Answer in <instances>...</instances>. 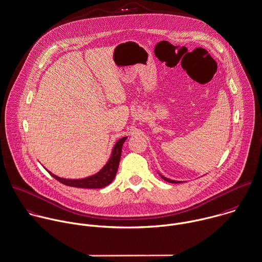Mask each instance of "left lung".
Returning a JSON list of instances; mask_svg holds the SVG:
<instances>
[{"instance_id":"1","label":"left lung","mask_w":262,"mask_h":262,"mask_svg":"<svg viewBox=\"0 0 262 262\" xmlns=\"http://www.w3.org/2000/svg\"><path fill=\"white\" fill-rule=\"evenodd\" d=\"M160 174V177L163 179V180H165L166 182H169V183H174V184H179V183H182V181H176V180H172V179H169V178H167V177H164L163 174Z\"/></svg>"}]
</instances>
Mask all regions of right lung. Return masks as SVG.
I'll return each instance as SVG.
<instances>
[{
	"instance_id": "right-lung-1",
	"label": "right lung",
	"mask_w": 262,
	"mask_h": 262,
	"mask_svg": "<svg viewBox=\"0 0 262 262\" xmlns=\"http://www.w3.org/2000/svg\"><path fill=\"white\" fill-rule=\"evenodd\" d=\"M127 138L128 137H123L115 143V145L112 149L110 159L107 160L106 164L95 174L88 176L85 178H80V179H67V178H62L57 174H53L48 169H46V170L56 180H58L59 182H61L64 185L70 186V187L90 188V189L103 188V187L110 185L116 177L119 163H120V159H121L122 146Z\"/></svg>"
}]
</instances>
